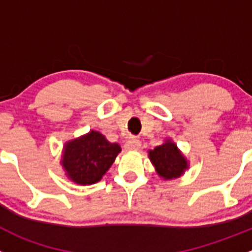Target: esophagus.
Returning a JSON list of instances; mask_svg holds the SVG:
<instances>
[{
	"label": "esophagus",
	"mask_w": 252,
	"mask_h": 252,
	"mask_svg": "<svg viewBox=\"0 0 252 252\" xmlns=\"http://www.w3.org/2000/svg\"><path fill=\"white\" fill-rule=\"evenodd\" d=\"M140 145H141V143H140V140H139V139L131 138V139H129L128 141H126V145H124V146H126V150L136 151L139 148H140Z\"/></svg>",
	"instance_id": "1"
}]
</instances>
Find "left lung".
Here are the masks:
<instances>
[{
  "mask_svg": "<svg viewBox=\"0 0 252 252\" xmlns=\"http://www.w3.org/2000/svg\"><path fill=\"white\" fill-rule=\"evenodd\" d=\"M149 158L155 166V170L163 180H173L183 175L188 168L185 156L178 150L177 145L167 139L162 145L149 151Z\"/></svg>",
  "mask_w": 252,
  "mask_h": 252,
  "instance_id": "left-lung-1",
  "label": "left lung"
}]
</instances>
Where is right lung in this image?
<instances>
[{
    "label": "right lung",
    "mask_w": 252,
    "mask_h": 252,
    "mask_svg": "<svg viewBox=\"0 0 252 252\" xmlns=\"http://www.w3.org/2000/svg\"><path fill=\"white\" fill-rule=\"evenodd\" d=\"M121 150L118 144L109 143L101 133L91 130L65 144L61 165L72 182L92 185L103 177Z\"/></svg>",
    "instance_id": "1"
}]
</instances>
